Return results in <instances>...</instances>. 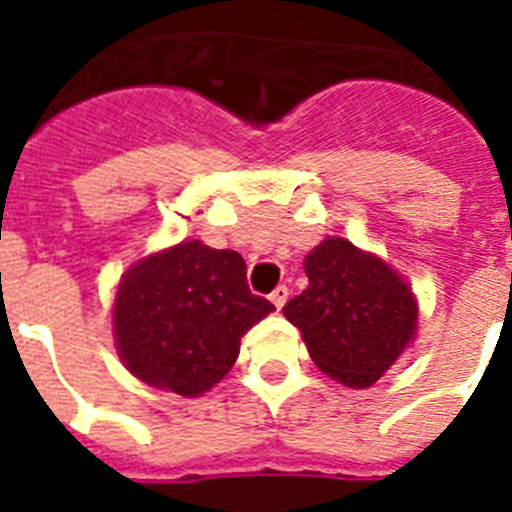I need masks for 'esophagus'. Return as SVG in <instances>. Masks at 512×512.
<instances>
[{
  "label": "esophagus",
  "mask_w": 512,
  "mask_h": 512,
  "mask_svg": "<svg viewBox=\"0 0 512 512\" xmlns=\"http://www.w3.org/2000/svg\"><path fill=\"white\" fill-rule=\"evenodd\" d=\"M287 300H289V287H287V284H279V287H276L271 292V303L276 305V308H279V311H281Z\"/></svg>",
  "instance_id": "1"
}]
</instances>
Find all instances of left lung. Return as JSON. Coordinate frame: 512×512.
I'll return each instance as SVG.
<instances>
[{"mask_svg":"<svg viewBox=\"0 0 512 512\" xmlns=\"http://www.w3.org/2000/svg\"><path fill=\"white\" fill-rule=\"evenodd\" d=\"M308 287L284 305L321 372L369 388L388 372L417 329L409 284L380 257L345 239H324L305 257Z\"/></svg>","mask_w":512,"mask_h":512,"instance_id":"1","label":"left lung"}]
</instances>
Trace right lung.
<instances>
[{"label":"right lung","mask_w":512,"mask_h":512,"mask_svg":"<svg viewBox=\"0 0 512 512\" xmlns=\"http://www.w3.org/2000/svg\"><path fill=\"white\" fill-rule=\"evenodd\" d=\"M271 311L249 292L239 252L183 241L127 271L114 303L116 348L148 385L199 396L223 380L241 337Z\"/></svg>","instance_id":"right-lung-1"}]
</instances>
